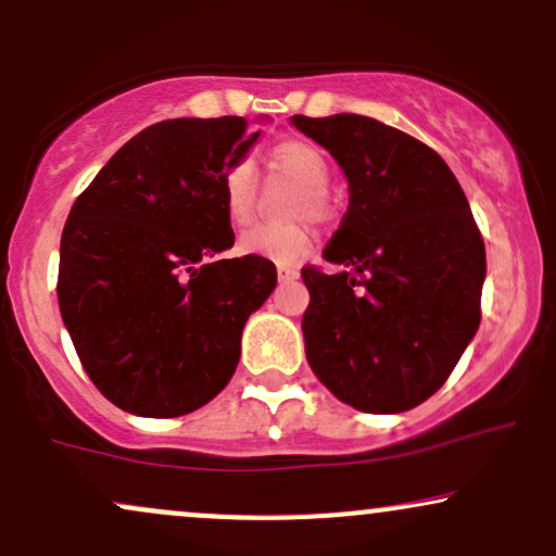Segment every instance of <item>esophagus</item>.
Instances as JSON below:
<instances>
[{"instance_id":"esophagus-1","label":"esophagus","mask_w":556,"mask_h":556,"mask_svg":"<svg viewBox=\"0 0 556 556\" xmlns=\"http://www.w3.org/2000/svg\"><path fill=\"white\" fill-rule=\"evenodd\" d=\"M278 278H280V280H293V278H299V267H296V265L280 263V265H278Z\"/></svg>"}]
</instances>
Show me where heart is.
Masks as SVG:
<instances>
[{
  "instance_id": "heart-1",
  "label": "heart",
  "mask_w": 556,
  "mask_h": 556,
  "mask_svg": "<svg viewBox=\"0 0 556 556\" xmlns=\"http://www.w3.org/2000/svg\"><path fill=\"white\" fill-rule=\"evenodd\" d=\"M267 172L278 179H286L293 185V192L286 202L289 215H309L317 224H328L336 213L330 198V166L325 153L315 142L304 137H289L280 140L267 150L265 155ZM257 179L250 163L239 161L231 163L220 176V200L228 224L233 228H247L257 215ZM312 226L306 218H293L286 224H263L247 231L239 241V250L257 257L273 260V263H296L309 252Z\"/></svg>"
}]
</instances>
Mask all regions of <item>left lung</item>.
Listing matches in <instances>:
<instances>
[{
    "mask_svg": "<svg viewBox=\"0 0 556 556\" xmlns=\"http://www.w3.org/2000/svg\"><path fill=\"white\" fill-rule=\"evenodd\" d=\"M349 179V211L323 257L304 265L306 358L338 401L401 414L432 397L481 323L484 237L447 163L362 114H296Z\"/></svg>",
    "mask_w": 556,
    "mask_h": 556,
    "instance_id": "left-lung-1",
    "label": "left lung"
}]
</instances>
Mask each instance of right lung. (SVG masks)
<instances>
[{"instance_id":"1","label":"right lung","mask_w":556,"mask_h":556,"mask_svg":"<svg viewBox=\"0 0 556 556\" xmlns=\"http://www.w3.org/2000/svg\"><path fill=\"white\" fill-rule=\"evenodd\" d=\"M244 129V116L150 124L64 224L59 312L90 382L129 414L174 419L213 401L247 317L276 289L270 260H224L233 231L220 176L257 140Z\"/></svg>"}]
</instances>
